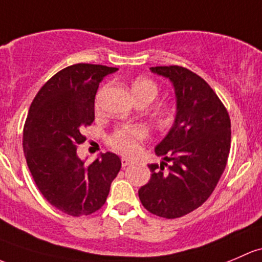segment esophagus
Segmentation results:
<instances>
[{
    "label": "esophagus",
    "mask_w": 262,
    "mask_h": 262,
    "mask_svg": "<svg viewBox=\"0 0 262 262\" xmlns=\"http://www.w3.org/2000/svg\"><path fill=\"white\" fill-rule=\"evenodd\" d=\"M132 163H133V161H132V159L125 158V157H123L122 158V167L123 168H125L126 166H129V164H132Z\"/></svg>",
    "instance_id": "obj_1"
}]
</instances>
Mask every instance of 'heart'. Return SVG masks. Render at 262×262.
Wrapping results in <instances>:
<instances>
[{
  "label": "heart",
  "instance_id": "1",
  "mask_svg": "<svg viewBox=\"0 0 262 262\" xmlns=\"http://www.w3.org/2000/svg\"><path fill=\"white\" fill-rule=\"evenodd\" d=\"M133 94L136 98L138 96H147L152 99V101L157 98L158 88L153 81L148 79H138L134 81ZM147 137V130L143 126H133V128H120L115 132L110 138V144L123 154L133 156L139 150L140 143Z\"/></svg>",
  "mask_w": 262,
  "mask_h": 262
}]
</instances>
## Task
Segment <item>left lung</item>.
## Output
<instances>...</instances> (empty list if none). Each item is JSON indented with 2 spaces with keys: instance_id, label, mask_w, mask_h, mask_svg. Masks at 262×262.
Masks as SVG:
<instances>
[{
  "instance_id": "obj_1",
  "label": "left lung",
  "mask_w": 262,
  "mask_h": 262,
  "mask_svg": "<svg viewBox=\"0 0 262 262\" xmlns=\"http://www.w3.org/2000/svg\"><path fill=\"white\" fill-rule=\"evenodd\" d=\"M150 71L173 85L176 117L154 148L163 161L148 164L152 176L138 194L150 213L177 219L200 207L219 183L230 153L231 122L219 96L197 74L176 65Z\"/></svg>"
}]
</instances>
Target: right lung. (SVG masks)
Wrapping results in <instances>:
<instances>
[{
	"label": "right lung",
	"mask_w": 262,
	"mask_h": 262,
	"mask_svg": "<svg viewBox=\"0 0 262 262\" xmlns=\"http://www.w3.org/2000/svg\"><path fill=\"white\" fill-rule=\"evenodd\" d=\"M117 68L75 64L62 69L35 96L24 128V153L38 191L57 210L88 216L105 203L122 162L100 154L92 164L79 158L76 147L84 126L94 120L99 82Z\"/></svg>",
	"instance_id": "1"
}]
</instances>
